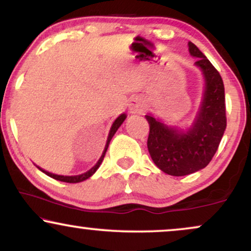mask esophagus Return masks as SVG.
Returning <instances> with one entry per match:
<instances>
[{
    "label": "esophagus",
    "mask_w": 251,
    "mask_h": 251,
    "mask_svg": "<svg viewBox=\"0 0 251 251\" xmlns=\"http://www.w3.org/2000/svg\"><path fill=\"white\" fill-rule=\"evenodd\" d=\"M144 107H145L144 101L138 97H133L129 102V112L131 114H139L144 111Z\"/></svg>",
    "instance_id": "34e87169"
}]
</instances>
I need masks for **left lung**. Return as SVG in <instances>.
<instances>
[{"label": "left lung", "mask_w": 251, "mask_h": 251, "mask_svg": "<svg viewBox=\"0 0 251 251\" xmlns=\"http://www.w3.org/2000/svg\"><path fill=\"white\" fill-rule=\"evenodd\" d=\"M188 50L204 76V94L195 121L187 131L146 115L150 125L147 149L153 162L171 176H186L207 167L226 129L225 91L221 74L194 43Z\"/></svg>", "instance_id": "8db88e82"}]
</instances>
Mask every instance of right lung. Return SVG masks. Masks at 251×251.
<instances>
[{
    "label": "right lung",
    "mask_w": 251,
    "mask_h": 251,
    "mask_svg": "<svg viewBox=\"0 0 251 251\" xmlns=\"http://www.w3.org/2000/svg\"><path fill=\"white\" fill-rule=\"evenodd\" d=\"M126 114H121V115L119 116L118 119L115 120L114 122H113L112 128H111V130H109V133H108L107 142H106L105 150H104V152H102V154H101L100 159H99V160H98V162L96 163L95 166L92 167L90 170L87 171V173H84V174H82V175H77V176H60V175H54V174H51V173H49V171H46V170L41 169L40 167H37V168H39V169H40L41 171H42V173H44L46 175H48V176H49V177L53 178V179H56V180H60V181H65V183H80V181H83V180H85V179H88L89 177H91L92 175H94V174L96 173V171H97V169L99 168V166H100V164H101L102 160H104L105 154H106V151H107V149H108L109 142H111V139L113 138V136H114V133L116 132V130H118V129L120 128V126L122 125L123 121H125V120H126Z\"/></svg>",
    "instance_id": "obj_1"
}]
</instances>
